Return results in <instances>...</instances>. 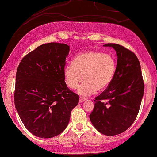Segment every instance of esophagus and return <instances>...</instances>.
<instances>
[{
	"instance_id": "obj_1",
	"label": "esophagus",
	"mask_w": 157,
	"mask_h": 157,
	"mask_svg": "<svg viewBox=\"0 0 157 157\" xmlns=\"http://www.w3.org/2000/svg\"><path fill=\"white\" fill-rule=\"evenodd\" d=\"M86 98H83V97H80V100H79V102H80V103H81V102H82L86 101Z\"/></svg>"
}]
</instances>
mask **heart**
<instances>
[{
  "label": "heart",
  "mask_w": 157,
  "mask_h": 157,
  "mask_svg": "<svg viewBox=\"0 0 157 157\" xmlns=\"http://www.w3.org/2000/svg\"><path fill=\"white\" fill-rule=\"evenodd\" d=\"M117 63L114 57L97 50H90L78 54L74 57L72 63L63 68V77L66 86L77 89L82 96H89L97 90H103L109 86L116 72Z\"/></svg>",
  "instance_id": "b5f03b06"
}]
</instances>
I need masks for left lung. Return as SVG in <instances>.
<instances>
[{"label":"left lung","instance_id":"left-lung-1","mask_svg":"<svg viewBox=\"0 0 157 157\" xmlns=\"http://www.w3.org/2000/svg\"><path fill=\"white\" fill-rule=\"evenodd\" d=\"M104 46L116 51V72L107 89L94 100L89 118L99 132L115 136L125 131L136 120L143 97L144 82L135 54L117 44Z\"/></svg>","mask_w":157,"mask_h":157}]
</instances>
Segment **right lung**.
<instances>
[{
  "label": "right lung",
  "instance_id": "right-lung-1",
  "mask_svg": "<svg viewBox=\"0 0 157 157\" xmlns=\"http://www.w3.org/2000/svg\"><path fill=\"white\" fill-rule=\"evenodd\" d=\"M67 44L48 43L26 55L16 73L15 105L26 129L37 137L57 136L67 127L79 96L68 89L63 68Z\"/></svg>",
  "mask_w": 157,
  "mask_h": 157
}]
</instances>
